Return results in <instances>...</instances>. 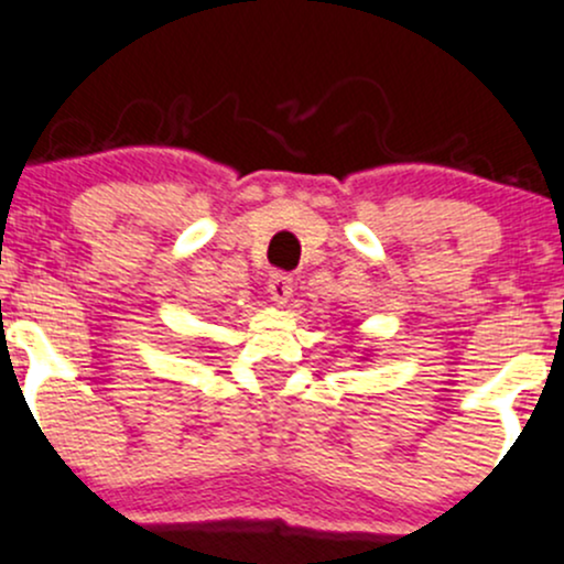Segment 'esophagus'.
<instances>
[{
    "mask_svg": "<svg viewBox=\"0 0 564 564\" xmlns=\"http://www.w3.org/2000/svg\"><path fill=\"white\" fill-rule=\"evenodd\" d=\"M265 290H269L271 301H276L280 306L288 304V301L293 299V276L276 271V274H271L269 282H265Z\"/></svg>",
    "mask_w": 564,
    "mask_h": 564,
    "instance_id": "34e87169",
    "label": "esophagus"
}]
</instances>
